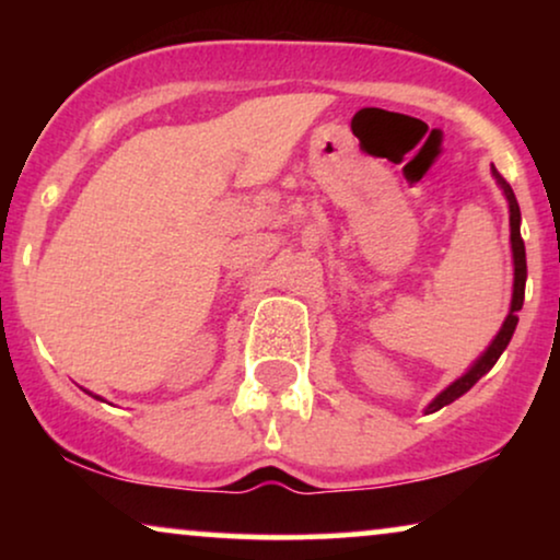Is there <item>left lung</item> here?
<instances>
[{"mask_svg":"<svg viewBox=\"0 0 560 560\" xmlns=\"http://www.w3.org/2000/svg\"><path fill=\"white\" fill-rule=\"evenodd\" d=\"M492 175L497 180V186L502 188L504 198H508V206H510V244H512V265H515V282H512V303H510V313L508 318H504V324L500 328V334L494 336L492 343H489L485 354H481L477 362H474L469 370H466L462 377L456 382H451V385L443 389V393L435 397V400L428 405L425 412H435L441 410L443 405L454 402L462 397L464 393H469V389L477 385V382L485 377V374L492 370L497 364V359L502 357V351L508 349V343L512 339V334H515V326H517V311L523 308V301H525V280H527V262H525V242L523 236H520V206H517V198L512 194L510 183L502 178L500 173H497V167L492 165Z\"/></svg>","mask_w":560,"mask_h":560,"instance_id":"1","label":"left lung"}]
</instances>
